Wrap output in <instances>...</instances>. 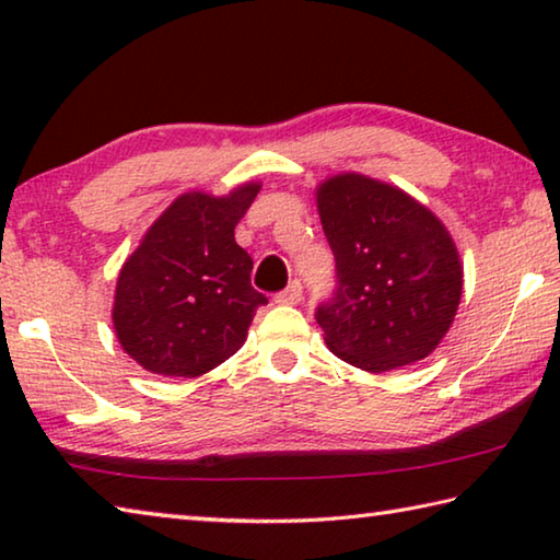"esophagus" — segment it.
Instances as JSON below:
<instances>
[{"label":"esophagus","mask_w":560,"mask_h":560,"mask_svg":"<svg viewBox=\"0 0 560 560\" xmlns=\"http://www.w3.org/2000/svg\"><path fill=\"white\" fill-rule=\"evenodd\" d=\"M303 299V287L299 279H293L287 289L277 293V303H299Z\"/></svg>","instance_id":"1"}]
</instances>
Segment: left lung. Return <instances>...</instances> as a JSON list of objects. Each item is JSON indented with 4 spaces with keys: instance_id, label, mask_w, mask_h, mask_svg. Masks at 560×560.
I'll use <instances>...</instances> for the list:
<instances>
[{
    "instance_id": "obj_1",
    "label": "left lung",
    "mask_w": 560,
    "mask_h": 560,
    "mask_svg": "<svg viewBox=\"0 0 560 560\" xmlns=\"http://www.w3.org/2000/svg\"><path fill=\"white\" fill-rule=\"evenodd\" d=\"M318 214L336 257V289L316 306L328 348L368 373L428 358L462 296L442 222L402 189L353 173L318 187Z\"/></svg>"
}]
</instances>
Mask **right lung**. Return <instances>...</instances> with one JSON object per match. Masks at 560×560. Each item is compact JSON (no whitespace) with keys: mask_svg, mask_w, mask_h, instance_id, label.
Segmentation results:
<instances>
[{"mask_svg":"<svg viewBox=\"0 0 560 560\" xmlns=\"http://www.w3.org/2000/svg\"><path fill=\"white\" fill-rule=\"evenodd\" d=\"M257 192L259 185H244L230 197H177L122 264L113 326L145 371L197 377L242 348L269 303L252 287V257L234 242Z\"/></svg>","mask_w":560,"mask_h":560,"instance_id":"obj_1","label":"right lung"}]
</instances>
